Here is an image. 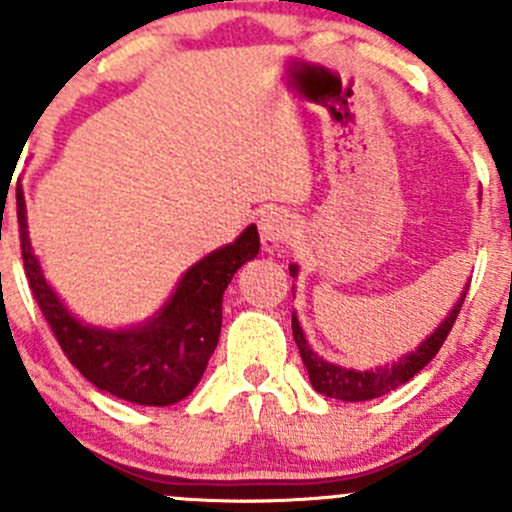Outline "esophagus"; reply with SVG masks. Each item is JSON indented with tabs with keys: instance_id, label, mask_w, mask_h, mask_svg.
<instances>
[{
	"instance_id": "obj_1",
	"label": "esophagus",
	"mask_w": 512,
	"mask_h": 512,
	"mask_svg": "<svg viewBox=\"0 0 512 512\" xmlns=\"http://www.w3.org/2000/svg\"><path fill=\"white\" fill-rule=\"evenodd\" d=\"M292 235L294 225L289 215L282 213V210H267L260 218V240L265 252H277L282 242H287Z\"/></svg>"
}]
</instances>
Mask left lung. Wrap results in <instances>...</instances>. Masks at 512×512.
<instances>
[{
    "mask_svg": "<svg viewBox=\"0 0 512 512\" xmlns=\"http://www.w3.org/2000/svg\"><path fill=\"white\" fill-rule=\"evenodd\" d=\"M297 265H289V275L297 277ZM468 285L463 289L461 299L453 304V309L448 312V317L433 329L431 337L423 339L421 344L414 349V352L399 356L396 361L384 366H376V369L356 371L347 369V366H337L332 361L322 359L319 354L312 352V347L307 344V337H304L302 327H299L297 314L292 312V334L294 342H297L299 356H302L304 366H307L309 381H312L314 391H319L322 396H329V399H342V401H369L379 399V396L389 394V391L399 389L401 384H406L409 379H414L418 371L438 354V349L446 342L448 332H451L453 322H456L458 312L463 307V299H466Z\"/></svg>",
    "mask_w": 512,
    "mask_h": 512,
    "instance_id": "left-lung-1",
    "label": "left lung"
}]
</instances>
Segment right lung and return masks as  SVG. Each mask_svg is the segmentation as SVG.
<instances>
[{
    "mask_svg": "<svg viewBox=\"0 0 512 512\" xmlns=\"http://www.w3.org/2000/svg\"><path fill=\"white\" fill-rule=\"evenodd\" d=\"M19 242L29 287L49 322L61 352L96 386L141 406H170L185 399L203 379L223 327V294L232 275L260 252L250 225L235 242L195 262L156 317L138 327L101 329L66 309L44 280L27 230L24 193H17Z\"/></svg>",
    "mask_w": 512,
    "mask_h": 512,
    "instance_id": "add662e5",
    "label": "right lung"
}]
</instances>
